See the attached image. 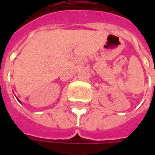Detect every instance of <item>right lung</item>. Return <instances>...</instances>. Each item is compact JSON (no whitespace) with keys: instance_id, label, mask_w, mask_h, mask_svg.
<instances>
[{"instance_id":"right-lung-1","label":"right lung","mask_w":155,"mask_h":155,"mask_svg":"<svg viewBox=\"0 0 155 155\" xmlns=\"http://www.w3.org/2000/svg\"><path fill=\"white\" fill-rule=\"evenodd\" d=\"M19 102H20V101H19Z\"/></svg>"}]
</instances>
